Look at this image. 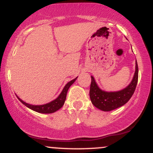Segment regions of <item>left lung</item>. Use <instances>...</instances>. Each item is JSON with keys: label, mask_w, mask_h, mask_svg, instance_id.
Instances as JSON below:
<instances>
[{"label": "left lung", "mask_w": 153, "mask_h": 153, "mask_svg": "<svg viewBox=\"0 0 153 153\" xmlns=\"http://www.w3.org/2000/svg\"><path fill=\"white\" fill-rule=\"evenodd\" d=\"M135 72L130 83L122 90L107 92L101 90L93 76L91 77L90 99L93 105L103 111H110L128 102L134 94L138 80V65L135 62Z\"/></svg>", "instance_id": "1"}]
</instances>
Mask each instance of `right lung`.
<instances>
[{
    "instance_id": "right-lung-1",
    "label": "right lung",
    "mask_w": 153,
    "mask_h": 153,
    "mask_svg": "<svg viewBox=\"0 0 153 153\" xmlns=\"http://www.w3.org/2000/svg\"><path fill=\"white\" fill-rule=\"evenodd\" d=\"M78 78H75L73 80H71L70 82H68V83L65 85L64 88L62 89V92L60 93V94L59 95L57 99H55L53 101H52L50 103H45V104L43 105H32L30 104V103H28L24 102L23 100H22L20 98L18 97V99L19 101L22 102L23 104L25 105L26 107H28L30 109L34 111L38 112V113H42V114H51V113H54V112L57 111V110H59V108H61L62 107L63 105H64L65 101L66 99V96H67V93H68V89L73 84L76 79Z\"/></svg>"
}]
</instances>
